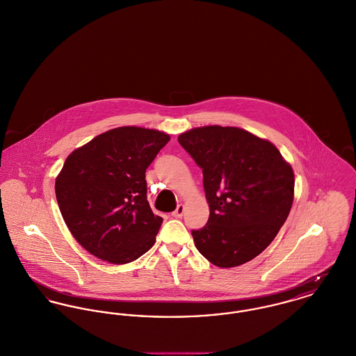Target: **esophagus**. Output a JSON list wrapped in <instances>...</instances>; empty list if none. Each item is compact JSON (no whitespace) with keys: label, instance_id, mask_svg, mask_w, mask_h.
I'll return each mask as SVG.
<instances>
[{"label":"esophagus","instance_id":"obj_1","mask_svg":"<svg viewBox=\"0 0 356 356\" xmlns=\"http://www.w3.org/2000/svg\"><path fill=\"white\" fill-rule=\"evenodd\" d=\"M184 211H186V207H184L183 204H179L177 209L172 212V216H173V218H181V216L184 215Z\"/></svg>","mask_w":356,"mask_h":356}]
</instances>
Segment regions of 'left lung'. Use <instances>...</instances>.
<instances>
[{"label": "left lung", "mask_w": 356, "mask_h": 356, "mask_svg": "<svg viewBox=\"0 0 356 356\" xmlns=\"http://www.w3.org/2000/svg\"><path fill=\"white\" fill-rule=\"evenodd\" d=\"M177 140L203 169L209 218L192 230L196 249L219 268L249 262L272 243L291 212L292 167L272 143L239 127H196Z\"/></svg>", "instance_id": "8db88e82"}]
</instances>
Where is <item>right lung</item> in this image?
Listing matches in <instances>:
<instances>
[{"label": "right lung", "instance_id": "1", "mask_svg": "<svg viewBox=\"0 0 356 356\" xmlns=\"http://www.w3.org/2000/svg\"><path fill=\"white\" fill-rule=\"evenodd\" d=\"M170 137L137 126L111 129L75 149L56 177L64 222L86 250L122 265L145 254L163 218L147 200V168Z\"/></svg>", "mask_w": 356, "mask_h": 356}]
</instances>
